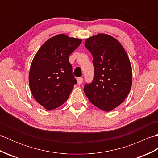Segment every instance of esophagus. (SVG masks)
I'll use <instances>...</instances> for the list:
<instances>
[{"instance_id": "1", "label": "esophagus", "mask_w": 158, "mask_h": 158, "mask_svg": "<svg viewBox=\"0 0 158 158\" xmlns=\"http://www.w3.org/2000/svg\"><path fill=\"white\" fill-rule=\"evenodd\" d=\"M82 83H83V78H82V77H79V78H77V83H78L79 85H81Z\"/></svg>"}]
</instances>
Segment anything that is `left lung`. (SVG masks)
I'll list each match as a JSON object with an SVG mask.
<instances>
[{"mask_svg":"<svg viewBox=\"0 0 158 158\" xmlns=\"http://www.w3.org/2000/svg\"><path fill=\"white\" fill-rule=\"evenodd\" d=\"M85 48L93 56L94 79L83 91L94 105L110 111L122 104L132 86V67L121 43L113 36L98 34L87 39Z\"/></svg>","mask_w":158,"mask_h":158,"instance_id":"obj_1","label":"left lung"}]
</instances>
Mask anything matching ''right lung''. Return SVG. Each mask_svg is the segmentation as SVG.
<instances>
[{
    "instance_id": "obj_1",
    "label": "right lung",
    "mask_w": 158,
    "mask_h": 158,
    "mask_svg": "<svg viewBox=\"0 0 158 158\" xmlns=\"http://www.w3.org/2000/svg\"><path fill=\"white\" fill-rule=\"evenodd\" d=\"M81 41L63 34L54 36L40 48L33 59L30 88L35 99L45 109L53 110L64 103L77 83L69 57Z\"/></svg>"
}]
</instances>
